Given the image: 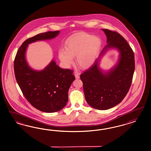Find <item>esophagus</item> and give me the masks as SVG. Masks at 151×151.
I'll return each instance as SVG.
<instances>
[{
  "label": "esophagus",
  "instance_id": "obj_1",
  "mask_svg": "<svg viewBox=\"0 0 151 151\" xmlns=\"http://www.w3.org/2000/svg\"><path fill=\"white\" fill-rule=\"evenodd\" d=\"M75 76L76 78H77V79L80 78V75L77 72H75Z\"/></svg>",
  "mask_w": 151,
  "mask_h": 151
}]
</instances>
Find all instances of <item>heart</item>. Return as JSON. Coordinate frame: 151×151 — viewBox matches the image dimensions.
Listing matches in <instances>:
<instances>
[{
  "mask_svg": "<svg viewBox=\"0 0 151 151\" xmlns=\"http://www.w3.org/2000/svg\"><path fill=\"white\" fill-rule=\"evenodd\" d=\"M102 47L100 38L86 33L73 34L65 41V49L58 51V57L65 68L73 63V57L82 69H88L93 65Z\"/></svg>",
  "mask_w": 151,
  "mask_h": 151,
  "instance_id": "b5f03b06",
  "label": "heart"
}]
</instances>
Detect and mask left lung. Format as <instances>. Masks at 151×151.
Wrapping results in <instances>:
<instances>
[{
    "instance_id": "8db88e82",
    "label": "left lung",
    "mask_w": 151,
    "mask_h": 151,
    "mask_svg": "<svg viewBox=\"0 0 151 151\" xmlns=\"http://www.w3.org/2000/svg\"><path fill=\"white\" fill-rule=\"evenodd\" d=\"M107 45L91 67L81 74L86 102L98 110H106L118 105L130 89L134 71V53L125 38L119 33L102 29ZM119 52L118 63L106 72L99 68V62L109 49Z\"/></svg>"
}]
</instances>
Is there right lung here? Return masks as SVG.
I'll list each match as a JSON object with an SVG mask.
<instances>
[{
    "label": "right lung",
    "mask_w": 151,
    "mask_h": 151,
    "mask_svg": "<svg viewBox=\"0 0 151 151\" xmlns=\"http://www.w3.org/2000/svg\"><path fill=\"white\" fill-rule=\"evenodd\" d=\"M59 31L42 33L24 41L15 58L17 82L25 98L38 110L54 113L62 109L68 101V91L75 78L71 70L60 68L52 60L42 70L33 69L26 59L28 45L57 37Z\"/></svg>",
    "instance_id": "obj_1"
}]
</instances>
